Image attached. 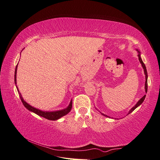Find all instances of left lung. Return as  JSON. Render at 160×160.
Returning a JSON list of instances; mask_svg holds the SVG:
<instances>
[{
    "label": "left lung",
    "mask_w": 160,
    "mask_h": 160,
    "mask_svg": "<svg viewBox=\"0 0 160 160\" xmlns=\"http://www.w3.org/2000/svg\"><path fill=\"white\" fill-rule=\"evenodd\" d=\"M138 52V53H139V54H138V58H139V60H140V63L142 64V67H143V69H144V73H145V77H146V81H145V90H146V92H147V88H148V83H147V78H148V74H147V68H146V66H145V64H144V63L143 62V61H142V58H141V57H140V52H139L138 50H137ZM145 97H146V95L145 96H144L143 97H142L141 99L139 100L138 102V103L135 105V106L132 107L131 109L129 111V112H128V114L129 113H131V112H132L133 111L135 108H136L138 107H139L140 106V105L143 102H144V99H145ZM102 115H105L104 114H103V113H102ZM105 116H107V115H105Z\"/></svg>",
    "instance_id": "8db88e82"
}]
</instances>
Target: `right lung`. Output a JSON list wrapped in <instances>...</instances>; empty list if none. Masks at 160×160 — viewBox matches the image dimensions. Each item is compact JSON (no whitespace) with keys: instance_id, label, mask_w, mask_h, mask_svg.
Returning a JSON list of instances; mask_svg holds the SVG:
<instances>
[{"instance_id":"add662e5","label":"right lung","mask_w":160,"mask_h":160,"mask_svg":"<svg viewBox=\"0 0 160 160\" xmlns=\"http://www.w3.org/2000/svg\"><path fill=\"white\" fill-rule=\"evenodd\" d=\"M17 67H18V64H17L16 67V69H15V74H14V80H15V84H16V71H17ZM17 90H18V92L19 94V96L20 100H21L24 106H25L30 111H32L33 113H35L36 114L40 115V116H41L42 118H45L47 120H56L60 118L61 117L64 116V115H67L69 112H70L71 108H72V101H71V102L69 105V107L67 108H66L65 109H63V110H60V111H52V112H48V111H40L39 109H37V108L33 107L32 106H30L29 104H28L26 102L23 100V98L21 96V94L19 92L18 87H17Z\"/></svg>"}]
</instances>
